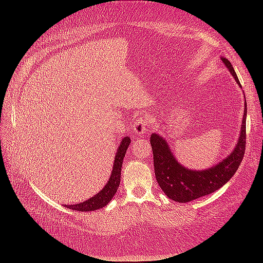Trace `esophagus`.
Listing matches in <instances>:
<instances>
[{"label":"esophagus","instance_id":"esophagus-1","mask_svg":"<svg viewBox=\"0 0 263 263\" xmlns=\"http://www.w3.org/2000/svg\"><path fill=\"white\" fill-rule=\"evenodd\" d=\"M148 128H149V123L146 118H139L138 121L135 122V124L133 126L134 133L139 135V136H141V135H145L147 133Z\"/></svg>","mask_w":263,"mask_h":263}]
</instances>
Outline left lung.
Here are the masks:
<instances>
[{
	"instance_id": "8db88e82",
	"label": "left lung",
	"mask_w": 263,
	"mask_h": 263,
	"mask_svg": "<svg viewBox=\"0 0 263 263\" xmlns=\"http://www.w3.org/2000/svg\"><path fill=\"white\" fill-rule=\"evenodd\" d=\"M220 59L237 84L241 87L232 63L225 57H220ZM246 117L247 102L245 98L240 135L234 150L218 163L203 170L185 168L174 157L168 141L159 134H151L150 144L154 154L155 174L158 184L160 185L164 194L176 202L186 203L209 195L225 185L239 168L245 155Z\"/></svg>"
}]
</instances>
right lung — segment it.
I'll list each match as a JSON object with an SVG mask.
<instances>
[{
	"label": "right lung",
	"instance_id": "add662e5",
	"mask_svg": "<svg viewBox=\"0 0 263 263\" xmlns=\"http://www.w3.org/2000/svg\"><path fill=\"white\" fill-rule=\"evenodd\" d=\"M130 142H132L130 137L128 136L124 137L122 139L121 144H119L116 151L112 173H110V177L106 184L104 185V187H103L98 194H95L94 196L90 197L89 200H86L82 203L73 204V205H65L67 209H70L72 211H79V212H91L99 209H103L110 202V200H112L113 196L115 195L116 191L119 186V183H121L122 164H123V160H124L127 148H128V146L130 145Z\"/></svg>",
	"mask_w": 263,
	"mask_h": 263
}]
</instances>
